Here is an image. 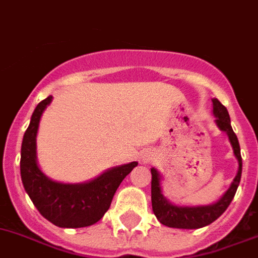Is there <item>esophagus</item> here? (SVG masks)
<instances>
[{
    "instance_id": "esophagus-1",
    "label": "esophagus",
    "mask_w": 258,
    "mask_h": 258,
    "mask_svg": "<svg viewBox=\"0 0 258 258\" xmlns=\"http://www.w3.org/2000/svg\"><path fill=\"white\" fill-rule=\"evenodd\" d=\"M141 160H142V162H144V163H147V162H149V160H150V156H149V155H142V156H141Z\"/></svg>"
}]
</instances>
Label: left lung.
I'll return each instance as SVG.
<instances>
[{"label": "left lung", "mask_w": 258, "mask_h": 258, "mask_svg": "<svg viewBox=\"0 0 258 258\" xmlns=\"http://www.w3.org/2000/svg\"><path fill=\"white\" fill-rule=\"evenodd\" d=\"M213 114L215 117V124L222 132L227 134L234 155L237 159V173L231 182L230 188L223 193L218 201L210 205H197V206H186V205H175L167 200L162 192V173L156 168H151V204L153 211L158 221L164 226L172 228H184V230H197L213 223L215 219L223 214L228 205L234 198L236 189L241 179V155H240V145L236 134L231 126L230 114L227 108L224 107L218 99H213Z\"/></svg>", "instance_id": "left-lung-1"}]
</instances>
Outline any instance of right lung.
<instances>
[{
  "label": "right lung",
  "instance_id": "add662e5",
  "mask_svg": "<svg viewBox=\"0 0 258 258\" xmlns=\"http://www.w3.org/2000/svg\"><path fill=\"white\" fill-rule=\"evenodd\" d=\"M53 96L41 100L31 116L21 149V177L35 208L57 227L81 228L96 223L109 209L121 181L137 166V162L105 169L89 181H54L37 164L36 136L40 118Z\"/></svg>",
  "mask_w": 258,
  "mask_h": 258
}]
</instances>
